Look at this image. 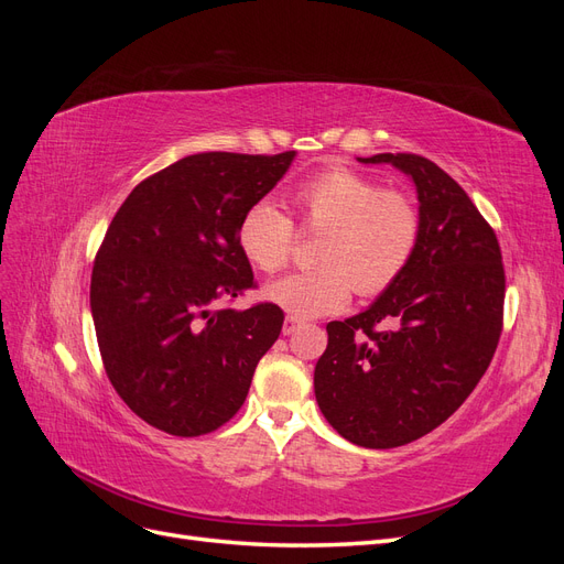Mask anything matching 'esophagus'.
<instances>
[{
    "label": "esophagus",
    "mask_w": 564,
    "mask_h": 564,
    "mask_svg": "<svg viewBox=\"0 0 564 564\" xmlns=\"http://www.w3.org/2000/svg\"><path fill=\"white\" fill-rule=\"evenodd\" d=\"M301 324H303V322H301L299 317H294V315H286V317H284V324H282V334H284V336L294 334V332L301 327Z\"/></svg>",
    "instance_id": "34e87169"
}]
</instances>
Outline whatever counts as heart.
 <instances>
[{"mask_svg":"<svg viewBox=\"0 0 564 564\" xmlns=\"http://www.w3.org/2000/svg\"><path fill=\"white\" fill-rule=\"evenodd\" d=\"M305 224L324 230L315 261L319 268L294 272L265 286V299L294 317L344 311L357 294H379L412 261L421 235L416 204L346 166L303 181L292 195ZM294 228L275 204H251L237 226L245 259L263 272L282 270L292 259Z\"/></svg>","mask_w":564,"mask_h":564,"instance_id":"b5f03b06","label":"heart"}]
</instances>
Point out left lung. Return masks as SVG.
Here are the masks:
<instances>
[{
	"instance_id": "obj_1",
	"label": "left lung",
	"mask_w": 564,
	"mask_h": 564,
	"mask_svg": "<svg viewBox=\"0 0 564 564\" xmlns=\"http://www.w3.org/2000/svg\"><path fill=\"white\" fill-rule=\"evenodd\" d=\"M412 178L421 235L402 275L367 311L329 322L315 398L334 431L367 449L445 423L487 371L501 336L506 278L497 235L449 174L421 155L357 158ZM383 321V333L372 329Z\"/></svg>"
}]
</instances>
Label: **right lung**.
<instances>
[{
    "mask_svg": "<svg viewBox=\"0 0 564 564\" xmlns=\"http://www.w3.org/2000/svg\"><path fill=\"white\" fill-rule=\"evenodd\" d=\"M294 158L187 155L133 187L98 249L91 317L108 379L135 416L169 435L230 421L282 332L278 305L218 303L253 286L237 226Z\"/></svg>",
    "mask_w": 564,
    "mask_h": 564,
    "instance_id": "add662e5",
    "label": "right lung"
}]
</instances>
